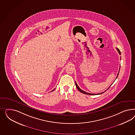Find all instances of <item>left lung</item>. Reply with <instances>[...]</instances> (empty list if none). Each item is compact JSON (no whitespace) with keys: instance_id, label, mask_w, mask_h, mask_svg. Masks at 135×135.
<instances>
[{"instance_id":"obj_1","label":"left lung","mask_w":135,"mask_h":135,"mask_svg":"<svg viewBox=\"0 0 135 135\" xmlns=\"http://www.w3.org/2000/svg\"><path fill=\"white\" fill-rule=\"evenodd\" d=\"M116 49L117 50V51H118L119 53V54H121V52H120V50L119 49H118L117 48H116ZM119 71H120V69H119ZM119 71L118 73L117 74V77L116 78H117V77H118V76L119 73ZM75 85H76V87H77V89H78L81 93H82L83 94H89V95H98V94H103V93H104V92H105V91H104V92H102V93H99V94H90V93H86V91H84V90H81L79 87V86H78V85L77 84V83H76V82H75ZM109 89V88H108ZM107 89V90H108Z\"/></svg>"}]
</instances>
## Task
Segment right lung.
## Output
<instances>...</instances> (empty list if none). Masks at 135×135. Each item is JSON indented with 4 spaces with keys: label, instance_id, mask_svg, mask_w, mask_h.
Returning <instances> with one entry per match:
<instances>
[{
    "label": "right lung",
    "instance_id": "1",
    "mask_svg": "<svg viewBox=\"0 0 135 135\" xmlns=\"http://www.w3.org/2000/svg\"><path fill=\"white\" fill-rule=\"evenodd\" d=\"M55 89H53V90H52V91H53V90H55Z\"/></svg>",
    "mask_w": 135,
    "mask_h": 135
}]
</instances>
